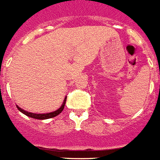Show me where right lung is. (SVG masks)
Masks as SVG:
<instances>
[{
  "label": "right lung",
  "mask_w": 160,
  "mask_h": 160,
  "mask_svg": "<svg viewBox=\"0 0 160 160\" xmlns=\"http://www.w3.org/2000/svg\"><path fill=\"white\" fill-rule=\"evenodd\" d=\"M65 101H66V97L64 98V102H63V104L61 105V107H60L58 110L54 111V112H51V113H46V114H35V113H30V112H28V111L24 110L22 108H20L19 107V106H17V105L16 107L21 113H23L24 114H26L27 116H29V117H31V118L33 119H38V120H46V119L53 118V117L57 116L58 114H59L60 113L63 111V109H64Z\"/></svg>",
  "instance_id": "add662e5"
}]
</instances>
